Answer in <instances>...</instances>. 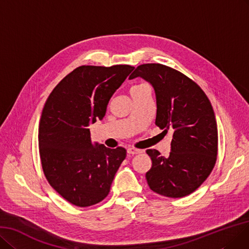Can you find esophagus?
Returning <instances> with one entry per match:
<instances>
[{
	"label": "esophagus",
	"mask_w": 249,
	"mask_h": 249,
	"mask_svg": "<svg viewBox=\"0 0 249 249\" xmlns=\"http://www.w3.org/2000/svg\"><path fill=\"white\" fill-rule=\"evenodd\" d=\"M126 152H127V154L134 155V154H139V153H141V152H142V150H140V149H136V148H127Z\"/></svg>",
	"instance_id": "obj_1"
}]
</instances>
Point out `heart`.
Segmentation results:
<instances>
[{"instance_id":"1","label":"heart","mask_w":249,"mask_h":249,"mask_svg":"<svg viewBox=\"0 0 249 249\" xmlns=\"http://www.w3.org/2000/svg\"><path fill=\"white\" fill-rule=\"evenodd\" d=\"M143 86H145V85H139V86H134L132 89H131V91H134V90H137V89H139V88H141V87H143Z\"/></svg>"}]
</instances>
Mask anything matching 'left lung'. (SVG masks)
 Here are the masks:
<instances>
[{
    "label": "left lung",
    "mask_w": 249,
    "mask_h": 249,
    "mask_svg": "<svg viewBox=\"0 0 249 249\" xmlns=\"http://www.w3.org/2000/svg\"><path fill=\"white\" fill-rule=\"evenodd\" d=\"M136 77L153 87L155 124L163 134H173L168 157L155 149L146 150L152 160L147 183L157 194L185 197L206 180L215 164L217 127L213 106L199 86L168 66L142 64L128 78Z\"/></svg>",
    "instance_id": "left-lung-1"
}]
</instances>
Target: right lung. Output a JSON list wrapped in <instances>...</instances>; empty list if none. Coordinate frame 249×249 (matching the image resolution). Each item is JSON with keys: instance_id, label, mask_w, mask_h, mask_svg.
Listing matches in <instances>:
<instances>
[{"instance_id": "right-lung-1", "label": "right lung", "mask_w": 249, "mask_h": 249, "mask_svg": "<svg viewBox=\"0 0 249 249\" xmlns=\"http://www.w3.org/2000/svg\"><path fill=\"white\" fill-rule=\"evenodd\" d=\"M131 65L79 66L50 94L38 125V148L49 184L79 207L102 201L126 156L125 149L93 143L89 125L104 117Z\"/></svg>"}]
</instances>
